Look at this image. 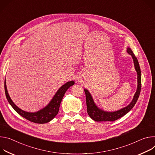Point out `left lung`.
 <instances>
[{
    "label": "left lung",
    "instance_id": "left-lung-1",
    "mask_svg": "<svg viewBox=\"0 0 155 155\" xmlns=\"http://www.w3.org/2000/svg\"><path fill=\"white\" fill-rule=\"evenodd\" d=\"M127 52L130 55H131L134 64L135 70L137 74V91L134 95L133 99L132 101L130 103L129 105L127 107H124L122 109L115 111H107L104 110H101L98 108L94 100L89 92V91L84 89V92L85 94V97H86V104H87V111L89 116L95 121H114L118 119L119 118L123 117L125 114H126L128 112H129L132 108L134 107L135 104L139 98L140 90H141V71L140 68L139 66V63L137 58L135 57L133 51L130 49V48L128 47L127 48Z\"/></svg>",
    "mask_w": 155,
    "mask_h": 155
}]
</instances>
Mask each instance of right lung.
Returning <instances> with one entry per match:
<instances>
[{
  "instance_id": "obj_1",
  "label": "right lung",
  "mask_w": 155,
  "mask_h": 155,
  "mask_svg": "<svg viewBox=\"0 0 155 155\" xmlns=\"http://www.w3.org/2000/svg\"><path fill=\"white\" fill-rule=\"evenodd\" d=\"M74 84V81H73L67 82L63 84L57 91L52 99L51 100L47 106L38 111L34 113L25 111L18 108L14 104L8 93L5 79L4 82V87L5 95L8 103L17 113L31 122L38 124H44L50 122L57 116L59 111L61 101L66 91Z\"/></svg>"
}]
</instances>
